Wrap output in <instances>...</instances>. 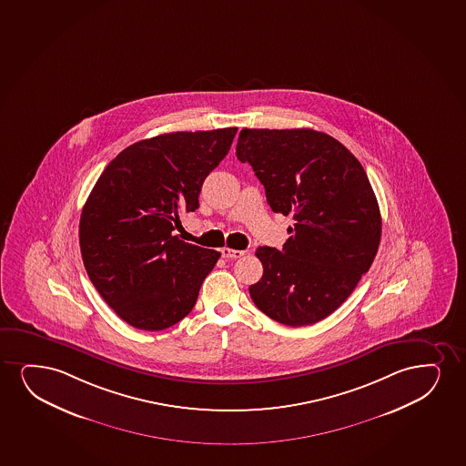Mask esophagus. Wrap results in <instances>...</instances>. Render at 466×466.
Instances as JSON below:
<instances>
[{"label": "esophagus", "instance_id": "1", "mask_svg": "<svg viewBox=\"0 0 466 466\" xmlns=\"http://www.w3.org/2000/svg\"><path fill=\"white\" fill-rule=\"evenodd\" d=\"M220 254H222L224 258L236 259L241 258L242 255L246 254V252H244V250H233V248H224L220 250Z\"/></svg>", "mask_w": 466, "mask_h": 466}]
</instances>
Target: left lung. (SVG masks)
Listing matches in <instances>:
<instances>
[{"label":"left lung","mask_w":466,"mask_h":466,"mask_svg":"<svg viewBox=\"0 0 466 466\" xmlns=\"http://www.w3.org/2000/svg\"><path fill=\"white\" fill-rule=\"evenodd\" d=\"M236 156L265 186L272 211L295 227L282 250L258 248L263 278L248 287L269 319L319 323L370 269L381 214L366 170L336 138L312 129H242Z\"/></svg>","instance_id":"1"}]
</instances>
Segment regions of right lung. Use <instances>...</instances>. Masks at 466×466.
<instances>
[{"label": "right lung", "instance_id": "right-lung-1", "mask_svg": "<svg viewBox=\"0 0 466 466\" xmlns=\"http://www.w3.org/2000/svg\"><path fill=\"white\" fill-rule=\"evenodd\" d=\"M238 127L171 132L134 143L102 171L80 216L88 278L119 319L162 330L194 309L220 254L173 235L179 212L200 207L203 181Z\"/></svg>", "mask_w": 466, "mask_h": 466}]
</instances>
